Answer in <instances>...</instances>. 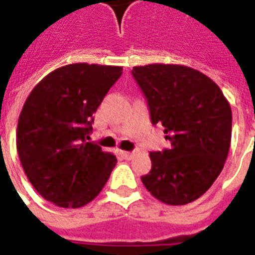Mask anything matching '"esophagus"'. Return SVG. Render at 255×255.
Here are the masks:
<instances>
[{
  "label": "esophagus",
  "mask_w": 255,
  "mask_h": 255,
  "mask_svg": "<svg viewBox=\"0 0 255 255\" xmlns=\"http://www.w3.org/2000/svg\"><path fill=\"white\" fill-rule=\"evenodd\" d=\"M122 155H123L124 159L131 160L132 157H133V155H135V152H126V151H123V152H122Z\"/></svg>",
  "instance_id": "34e87169"
}]
</instances>
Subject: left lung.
Returning <instances> with one entry per match:
<instances>
[{
	"label": "left lung",
	"mask_w": 255,
	"mask_h": 255,
	"mask_svg": "<svg viewBox=\"0 0 255 255\" xmlns=\"http://www.w3.org/2000/svg\"><path fill=\"white\" fill-rule=\"evenodd\" d=\"M152 124H161L169 149L149 152L152 169L141 177L148 192L168 205L197 200L220 176L232 139L229 102L210 78L181 65L136 66Z\"/></svg>",
	"instance_id": "obj_1"
}]
</instances>
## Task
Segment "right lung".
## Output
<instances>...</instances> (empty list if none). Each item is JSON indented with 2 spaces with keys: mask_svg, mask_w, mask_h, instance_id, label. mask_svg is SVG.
Wrapping results in <instances>:
<instances>
[{
  "mask_svg": "<svg viewBox=\"0 0 255 255\" xmlns=\"http://www.w3.org/2000/svg\"><path fill=\"white\" fill-rule=\"evenodd\" d=\"M122 71L120 66H62L31 90L22 107L17 126L22 168L38 193L57 206L87 205L118 163L87 140L92 115Z\"/></svg>",
  "mask_w": 255,
  "mask_h": 255,
  "instance_id": "1",
  "label": "right lung"
}]
</instances>
